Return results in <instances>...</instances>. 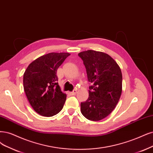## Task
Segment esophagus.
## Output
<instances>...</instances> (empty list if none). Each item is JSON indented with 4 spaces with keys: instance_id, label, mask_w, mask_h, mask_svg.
Wrapping results in <instances>:
<instances>
[{
    "instance_id": "obj_1",
    "label": "esophagus",
    "mask_w": 153,
    "mask_h": 153,
    "mask_svg": "<svg viewBox=\"0 0 153 153\" xmlns=\"http://www.w3.org/2000/svg\"><path fill=\"white\" fill-rule=\"evenodd\" d=\"M76 93H77V90L76 89H74L72 92H69V94L70 95H71V96H73V95H75L76 94Z\"/></svg>"
}]
</instances>
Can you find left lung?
I'll list each match as a JSON object with an SVG mask.
<instances>
[{"instance_id":"8db88e82","label":"left lung","mask_w":153,"mask_h":153,"mask_svg":"<svg viewBox=\"0 0 153 153\" xmlns=\"http://www.w3.org/2000/svg\"><path fill=\"white\" fill-rule=\"evenodd\" d=\"M86 67L89 97L81 103L82 114L87 119L99 121L109 115L120 98L122 75L120 67L103 52L89 50L78 54Z\"/></svg>"}]
</instances>
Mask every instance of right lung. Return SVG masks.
Masks as SVG:
<instances>
[{"mask_svg":"<svg viewBox=\"0 0 153 153\" xmlns=\"http://www.w3.org/2000/svg\"><path fill=\"white\" fill-rule=\"evenodd\" d=\"M69 53H50L38 58L27 67L23 76L26 97L38 114L50 117L63 108L66 94L62 93L56 76L58 68Z\"/></svg>","mask_w":153,"mask_h":153,"instance_id":"1","label":"right lung"}]
</instances>
